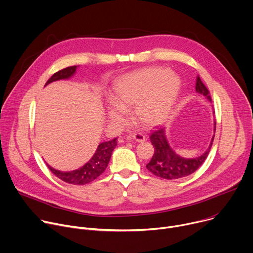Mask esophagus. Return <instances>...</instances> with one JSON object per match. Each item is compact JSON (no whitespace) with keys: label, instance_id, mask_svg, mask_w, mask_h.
I'll list each match as a JSON object with an SVG mask.
<instances>
[{"label":"esophagus","instance_id":"obj_1","mask_svg":"<svg viewBox=\"0 0 253 253\" xmlns=\"http://www.w3.org/2000/svg\"><path fill=\"white\" fill-rule=\"evenodd\" d=\"M132 138H133L135 141H137V142H144V141H145V136H144V135L141 134V133H134V134L132 135Z\"/></svg>","mask_w":253,"mask_h":253}]
</instances>
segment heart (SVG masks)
<instances>
[{
  "mask_svg": "<svg viewBox=\"0 0 253 253\" xmlns=\"http://www.w3.org/2000/svg\"><path fill=\"white\" fill-rule=\"evenodd\" d=\"M181 89L180 78L167 68H145L128 73L114 83L113 97L107 102L109 120L120 125L127 110L134 108L135 119L144 127H153L170 114Z\"/></svg>",
  "mask_w": 253,
  "mask_h": 253,
  "instance_id": "b5f03b06",
  "label": "heart"
}]
</instances>
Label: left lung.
I'll return each mask as SVG.
<instances>
[{"mask_svg":"<svg viewBox=\"0 0 253 253\" xmlns=\"http://www.w3.org/2000/svg\"><path fill=\"white\" fill-rule=\"evenodd\" d=\"M195 89L198 94L205 96V98L211 102L209 91L199 77H197ZM216 122L214 121V132ZM213 139L214 135L210 141L208 148L200 156L194 158H184L177 154L170 146L166 136V128L163 126L157 127L152 131L150 136V141L154 147V154L150 162L146 165V168L154 175L168 180H176L186 177L195 172L205 161L212 146Z\"/></svg>","mask_w":253,"mask_h":253,"instance_id":"left-lung-1","label":"left lung"}]
</instances>
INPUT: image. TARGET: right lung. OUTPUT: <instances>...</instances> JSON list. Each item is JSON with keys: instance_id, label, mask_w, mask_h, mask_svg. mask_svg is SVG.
<instances>
[{"instance_id": "add662e5", "label": "right lung", "mask_w": 253, "mask_h": 253, "mask_svg": "<svg viewBox=\"0 0 253 253\" xmlns=\"http://www.w3.org/2000/svg\"><path fill=\"white\" fill-rule=\"evenodd\" d=\"M77 66L67 67L57 73H55L45 84V86L51 84L52 82L59 80H68L73 77L76 73ZM117 146V138H114L110 141H106L100 143L97 150L91 159L84 164L82 167L72 170V171H61L53 168L49 164L47 166L58 178L63 180L64 182L73 185H84L89 182H92L98 176H100L108 166L110 161L111 155L115 147Z\"/></svg>"}]
</instances>
